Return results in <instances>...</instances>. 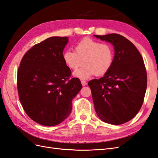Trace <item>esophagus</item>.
Masks as SVG:
<instances>
[{"mask_svg":"<svg viewBox=\"0 0 158 158\" xmlns=\"http://www.w3.org/2000/svg\"><path fill=\"white\" fill-rule=\"evenodd\" d=\"M81 83H82V85H83V86H85V85L87 84L86 81H85V80H81Z\"/></svg>","mask_w":158,"mask_h":158,"instance_id":"esophagus-1","label":"esophagus"}]
</instances>
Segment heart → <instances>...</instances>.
<instances>
[{
	"label": "heart",
	"instance_id": "heart-1",
	"mask_svg": "<svg viewBox=\"0 0 158 158\" xmlns=\"http://www.w3.org/2000/svg\"><path fill=\"white\" fill-rule=\"evenodd\" d=\"M65 64L71 70H76L74 76L80 79H88L94 75L106 74L113 64L114 52L108 44H101L90 38H84L74 47V52L66 51L63 53Z\"/></svg>",
	"mask_w": 158,
	"mask_h": 158
}]
</instances>
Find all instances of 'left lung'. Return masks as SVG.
<instances>
[{"label": "left lung", "mask_w": 158, "mask_h": 158, "mask_svg": "<svg viewBox=\"0 0 158 158\" xmlns=\"http://www.w3.org/2000/svg\"><path fill=\"white\" fill-rule=\"evenodd\" d=\"M114 46L111 69L99 79L88 82L95 112L102 121L121 125L135 117L144 102L147 74L144 60L131 41L121 35H94Z\"/></svg>", "instance_id": "8db88e82"}]
</instances>
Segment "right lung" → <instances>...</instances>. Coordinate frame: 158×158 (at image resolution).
<instances>
[{"label":"right lung","mask_w":158,"mask_h":158,"mask_svg":"<svg viewBox=\"0 0 158 158\" xmlns=\"http://www.w3.org/2000/svg\"><path fill=\"white\" fill-rule=\"evenodd\" d=\"M68 41L67 37H51L35 45L18 67L19 99L28 117L42 125L55 126L64 121L82 89L80 80L71 78L63 60Z\"/></svg>","instance_id":"1"}]
</instances>
